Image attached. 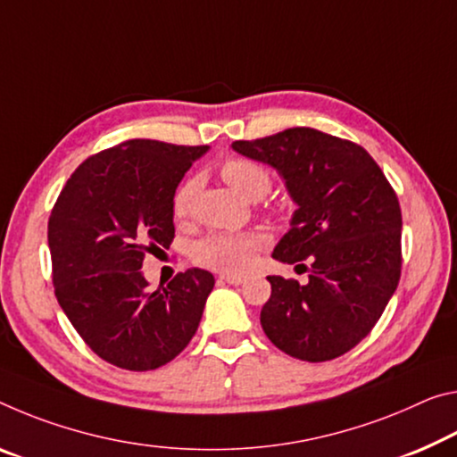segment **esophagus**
Here are the masks:
<instances>
[{"label": "esophagus", "instance_id": "esophagus-1", "mask_svg": "<svg viewBox=\"0 0 457 457\" xmlns=\"http://www.w3.org/2000/svg\"><path fill=\"white\" fill-rule=\"evenodd\" d=\"M217 280H220V282H228V285L237 287V285H242V282H244L245 278L240 277V274H220V277H217Z\"/></svg>", "mask_w": 457, "mask_h": 457}]
</instances>
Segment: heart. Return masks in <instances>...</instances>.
<instances>
[{"mask_svg":"<svg viewBox=\"0 0 457 457\" xmlns=\"http://www.w3.org/2000/svg\"><path fill=\"white\" fill-rule=\"evenodd\" d=\"M221 177L231 189L250 201L262 199L272 187V179L264 166L248 161V158H231L221 166ZM195 193H197V180L193 179L185 180L175 191V197H172V215H175V220L183 221L189 217ZM262 245L264 236L258 234V231H240V234L212 231V234L203 236L201 240L193 244L191 256L195 262L212 268V270L236 274L250 266Z\"/></svg>","mask_w":457,"mask_h":457,"instance_id":"b5f03b06","label":"heart"}]
</instances>
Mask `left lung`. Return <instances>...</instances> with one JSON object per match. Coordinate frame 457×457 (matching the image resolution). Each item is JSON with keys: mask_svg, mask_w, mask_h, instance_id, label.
<instances>
[{"mask_svg": "<svg viewBox=\"0 0 457 457\" xmlns=\"http://www.w3.org/2000/svg\"><path fill=\"white\" fill-rule=\"evenodd\" d=\"M231 148L274 166L299 205L272 258L305 266L309 282L268 277L264 333L293 358L344 356L372 331L401 278L395 189L360 144L313 128L237 140ZM305 259L309 267L300 264Z\"/></svg>", "mask_w": 457, "mask_h": 457, "instance_id": "1", "label": "left lung"}]
</instances>
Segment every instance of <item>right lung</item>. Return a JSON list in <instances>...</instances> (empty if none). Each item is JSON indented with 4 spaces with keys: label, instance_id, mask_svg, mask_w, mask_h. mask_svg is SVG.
Returning a JSON list of instances; mask_svg holds the SVG:
<instances>
[{
    "label": "right lung",
    "instance_id": "add662e5",
    "mask_svg": "<svg viewBox=\"0 0 457 457\" xmlns=\"http://www.w3.org/2000/svg\"><path fill=\"white\" fill-rule=\"evenodd\" d=\"M207 146L128 140L87 158L48 217L54 295L101 360L144 372L177 358L199 328L212 272L191 268L150 291L146 252L175 237L172 197Z\"/></svg>",
    "mask_w": 457,
    "mask_h": 457
}]
</instances>
